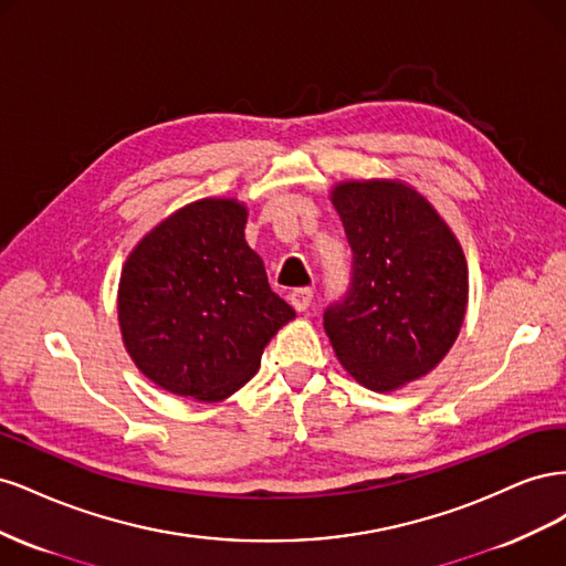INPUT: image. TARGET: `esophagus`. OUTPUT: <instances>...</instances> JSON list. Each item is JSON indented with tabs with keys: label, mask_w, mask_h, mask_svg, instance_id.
Returning a JSON list of instances; mask_svg holds the SVG:
<instances>
[{
	"label": "esophagus",
	"mask_w": 566,
	"mask_h": 566,
	"mask_svg": "<svg viewBox=\"0 0 566 566\" xmlns=\"http://www.w3.org/2000/svg\"><path fill=\"white\" fill-rule=\"evenodd\" d=\"M287 300H290V304L295 306L297 312H306L312 306L314 290L312 287H297V290H293V293L287 295Z\"/></svg>",
	"instance_id": "obj_1"
}]
</instances>
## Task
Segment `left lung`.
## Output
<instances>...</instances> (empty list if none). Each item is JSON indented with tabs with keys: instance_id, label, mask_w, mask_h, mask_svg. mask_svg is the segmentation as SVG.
I'll use <instances>...</instances> for the list:
<instances>
[{
	"instance_id": "obj_1",
	"label": "left lung",
	"mask_w": 566,
	"mask_h": 566,
	"mask_svg": "<svg viewBox=\"0 0 566 566\" xmlns=\"http://www.w3.org/2000/svg\"><path fill=\"white\" fill-rule=\"evenodd\" d=\"M333 205L352 248V281L323 328L354 378L391 391L430 373L458 337L468 264L437 210L401 181H347Z\"/></svg>"
}]
</instances>
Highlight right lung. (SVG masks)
<instances>
[{
    "label": "right lung",
    "mask_w": 566,
    "mask_h": 566,
    "mask_svg": "<svg viewBox=\"0 0 566 566\" xmlns=\"http://www.w3.org/2000/svg\"><path fill=\"white\" fill-rule=\"evenodd\" d=\"M235 200H198L134 248L119 279L117 316L139 370L167 391L227 399L260 368L295 310L269 287L245 243Z\"/></svg>",
    "instance_id": "1"
}]
</instances>
